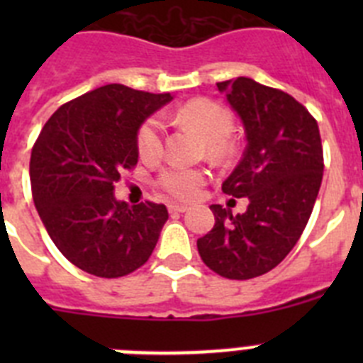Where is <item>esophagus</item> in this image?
Here are the masks:
<instances>
[{
    "label": "esophagus",
    "instance_id": "34e87169",
    "mask_svg": "<svg viewBox=\"0 0 363 363\" xmlns=\"http://www.w3.org/2000/svg\"><path fill=\"white\" fill-rule=\"evenodd\" d=\"M185 211H187V205H182V203L169 205V213H185Z\"/></svg>",
    "mask_w": 363,
    "mask_h": 363
}]
</instances>
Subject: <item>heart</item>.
I'll return each mask as SVG.
<instances>
[{
  "instance_id": "1",
  "label": "heart",
  "mask_w": 363,
  "mask_h": 363,
  "mask_svg": "<svg viewBox=\"0 0 363 363\" xmlns=\"http://www.w3.org/2000/svg\"><path fill=\"white\" fill-rule=\"evenodd\" d=\"M178 118L184 123L191 125L203 138L207 142V149L213 154L225 149V140L234 129V120L229 111L213 99L198 98L187 101L178 108ZM136 149L145 160L156 158L162 154L163 136L158 118H147L138 127ZM205 182H207V172L182 165H167L156 178V185L176 200H192L203 187Z\"/></svg>"
}]
</instances>
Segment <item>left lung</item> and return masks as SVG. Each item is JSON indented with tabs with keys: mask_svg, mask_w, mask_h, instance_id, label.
Instances as JSON below:
<instances>
[{
	"mask_svg": "<svg viewBox=\"0 0 363 363\" xmlns=\"http://www.w3.org/2000/svg\"><path fill=\"white\" fill-rule=\"evenodd\" d=\"M216 86L247 138L242 162L221 191L249 205L236 216L211 205L216 221L198 240V252L220 277L249 280L277 267L306 229L322 185V140L311 112L287 92L243 76Z\"/></svg>",
	"mask_w": 363,
	"mask_h": 363,
	"instance_id": "left-lung-1",
	"label": "left lung"
}]
</instances>
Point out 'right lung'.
<instances>
[{
  "label": "right lung",
  "instance_id": "add662e5",
  "mask_svg": "<svg viewBox=\"0 0 363 363\" xmlns=\"http://www.w3.org/2000/svg\"><path fill=\"white\" fill-rule=\"evenodd\" d=\"M172 96L111 83L62 105L32 147L38 214L70 264L99 278L127 277L152 255L169 218L154 201L129 207L114 184L138 163V127Z\"/></svg>",
  "mask_w": 363,
  "mask_h": 363
}]
</instances>
